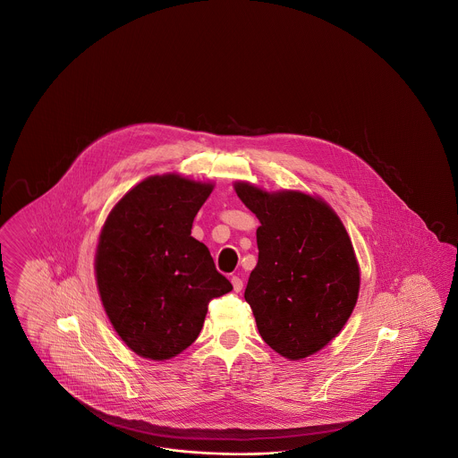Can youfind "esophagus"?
Listing matches in <instances>:
<instances>
[{
  "label": "esophagus",
  "instance_id": "obj_1",
  "mask_svg": "<svg viewBox=\"0 0 458 458\" xmlns=\"http://www.w3.org/2000/svg\"><path fill=\"white\" fill-rule=\"evenodd\" d=\"M232 284H233V290H235V292H240L242 286H243V282L240 280L239 276H232Z\"/></svg>",
  "mask_w": 458,
  "mask_h": 458
}]
</instances>
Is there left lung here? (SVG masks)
Wrapping results in <instances>:
<instances>
[{"label": "left lung", "instance_id": "obj_1", "mask_svg": "<svg viewBox=\"0 0 458 458\" xmlns=\"http://www.w3.org/2000/svg\"><path fill=\"white\" fill-rule=\"evenodd\" d=\"M259 219V259L245 301L262 340L288 360L325 349L349 321L359 299L360 267L349 233L325 199L302 191L233 183Z\"/></svg>", "mask_w": 458, "mask_h": 458}]
</instances>
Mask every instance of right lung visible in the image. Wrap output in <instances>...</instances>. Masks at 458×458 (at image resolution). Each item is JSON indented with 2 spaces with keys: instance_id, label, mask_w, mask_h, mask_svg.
Returning <instances> with one entry per match:
<instances>
[{
  "instance_id": "obj_1",
  "label": "right lung",
  "mask_w": 458,
  "mask_h": 458,
  "mask_svg": "<svg viewBox=\"0 0 458 458\" xmlns=\"http://www.w3.org/2000/svg\"><path fill=\"white\" fill-rule=\"evenodd\" d=\"M213 182L151 174L113 206L94 258L109 323L139 357L170 360L196 342L211 299L233 290L191 235Z\"/></svg>"
}]
</instances>
